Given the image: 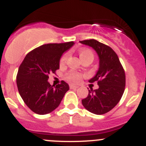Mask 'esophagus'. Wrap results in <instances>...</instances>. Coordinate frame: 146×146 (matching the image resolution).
<instances>
[{
  "label": "esophagus",
  "mask_w": 146,
  "mask_h": 146,
  "mask_svg": "<svg viewBox=\"0 0 146 146\" xmlns=\"http://www.w3.org/2000/svg\"><path fill=\"white\" fill-rule=\"evenodd\" d=\"M69 88H70L71 89H76V88H78V86H74V85L70 84V85H69Z\"/></svg>",
  "instance_id": "esophagus-1"
}]
</instances>
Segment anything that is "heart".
<instances>
[{
  "instance_id": "heart-1",
  "label": "heart",
  "mask_w": 146,
  "mask_h": 146,
  "mask_svg": "<svg viewBox=\"0 0 146 146\" xmlns=\"http://www.w3.org/2000/svg\"><path fill=\"white\" fill-rule=\"evenodd\" d=\"M79 55L81 60H84L87 58H94V52L89 49H81L79 50ZM68 54L65 53L62 55L60 59V65L63 66L66 64ZM82 75L75 71H70L66 74V79L69 82H78L80 81Z\"/></svg>"
}]
</instances>
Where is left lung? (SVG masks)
Here are the masks:
<instances>
[{"instance_id": "obj_1", "label": "left lung", "mask_w": 146, "mask_h": 146, "mask_svg": "<svg viewBox=\"0 0 146 146\" xmlns=\"http://www.w3.org/2000/svg\"><path fill=\"white\" fill-rule=\"evenodd\" d=\"M80 42L94 49L99 58V70L89 80L90 82H97L99 88L88 90V95L82 99V104L94 114H104L115 108L123 96L126 85L124 69L110 47L95 39Z\"/></svg>"}]
</instances>
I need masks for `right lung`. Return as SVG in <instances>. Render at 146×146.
<instances>
[{"instance_id":"right-lung-1","label":"right lung","mask_w":146,"mask_h":146,"mask_svg":"<svg viewBox=\"0 0 146 146\" xmlns=\"http://www.w3.org/2000/svg\"><path fill=\"white\" fill-rule=\"evenodd\" d=\"M74 44V42L43 44L28 52L18 69L17 85L24 102L38 115L52 112L59 106L69 85L51 86L49 75L59 69L62 54Z\"/></svg>"}]
</instances>
